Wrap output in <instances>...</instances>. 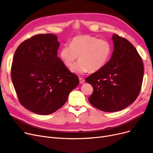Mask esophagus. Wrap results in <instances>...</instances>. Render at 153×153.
<instances>
[{
    "instance_id": "esophagus-1",
    "label": "esophagus",
    "mask_w": 153,
    "mask_h": 153,
    "mask_svg": "<svg viewBox=\"0 0 153 153\" xmlns=\"http://www.w3.org/2000/svg\"><path fill=\"white\" fill-rule=\"evenodd\" d=\"M79 80H80V84H84V83L85 82V80H84L83 78H79Z\"/></svg>"
}]
</instances>
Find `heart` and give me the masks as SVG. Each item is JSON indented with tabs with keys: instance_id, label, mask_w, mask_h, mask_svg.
Returning <instances> with one entry per match:
<instances>
[{
	"instance_id": "1",
	"label": "heart",
	"mask_w": 153,
	"mask_h": 153,
	"mask_svg": "<svg viewBox=\"0 0 153 153\" xmlns=\"http://www.w3.org/2000/svg\"><path fill=\"white\" fill-rule=\"evenodd\" d=\"M112 53V46L108 41L91 35L76 36L70 45H64L59 56L63 63L71 69L76 59L79 62L72 69L75 73L98 71L106 66Z\"/></svg>"
}]
</instances>
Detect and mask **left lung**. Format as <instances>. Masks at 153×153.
Returning <instances> with one entry per match:
<instances>
[{
  "mask_svg": "<svg viewBox=\"0 0 153 153\" xmlns=\"http://www.w3.org/2000/svg\"><path fill=\"white\" fill-rule=\"evenodd\" d=\"M112 39L114 47L110 61L85 78L93 87L89 103L106 112L121 110L133 103L139 94L143 75L142 60L134 46L117 34Z\"/></svg>",
  "mask_w": 153,
  "mask_h": 153,
  "instance_id": "obj_1",
  "label": "left lung"
}]
</instances>
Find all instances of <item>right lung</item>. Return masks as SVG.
<instances>
[{
  "mask_svg": "<svg viewBox=\"0 0 153 153\" xmlns=\"http://www.w3.org/2000/svg\"><path fill=\"white\" fill-rule=\"evenodd\" d=\"M60 47L53 34H38L17 48L11 66V79L20 103L31 112L52 114L67 101L79 84L57 57Z\"/></svg>",
  "mask_w": 153,
  "mask_h": 153,
  "instance_id": "1",
  "label": "right lung"
}]
</instances>
